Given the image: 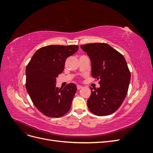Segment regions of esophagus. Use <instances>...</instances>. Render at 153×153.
Wrapping results in <instances>:
<instances>
[{
  "label": "esophagus",
  "instance_id": "1",
  "mask_svg": "<svg viewBox=\"0 0 153 153\" xmlns=\"http://www.w3.org/2000/svg\"><path fill=\"white\" fill-rule=\"evenodd\" d=\"M76 87H77V89H78V90H80V89H82V88L83 87H82V86H81V85H78L76 86Z\"/></svg>",
  "mask_w": 153,
  "mask_h": 153
}]
</instances>
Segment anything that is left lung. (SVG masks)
Segmentation results:
<instances>
[{"label": "left lung", "instance_id": "1", "mask_svg": "<svg viewBox=\"0 0 153 153\" xmlns=\"http://www.w3.org/2000/svg\"><path fill=\"white\" fill-rule=\"evenodd\" d=\"M91 61L92 76L99 80V88L91 87L87 100L89 110L98 116L115 112L127 94L131 73L123 55L106 43L80 46Z\"/></svg>", "mask_w": 153, "mask_h": 153}]
</instances>
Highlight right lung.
<instances>
[{
  "label": "right lung",
  "mask_w": 153,
  "mask_h": 153,
  "mask_svg": "<svg viewBox=\"0 0 153 153\" xmlns=\"http://www.w3.org/2000/svg\"><path fill=\"white\" fill-rule=\"evenodd\" d=\"M77 45H49L38 49L26 67V89L40 112L57 118L68 112L77 90L73 84L56 87V78L64 68L66 59L76 53Z\"/></svg>",
  "instance_id": "add662e5"
}]
</instances>
